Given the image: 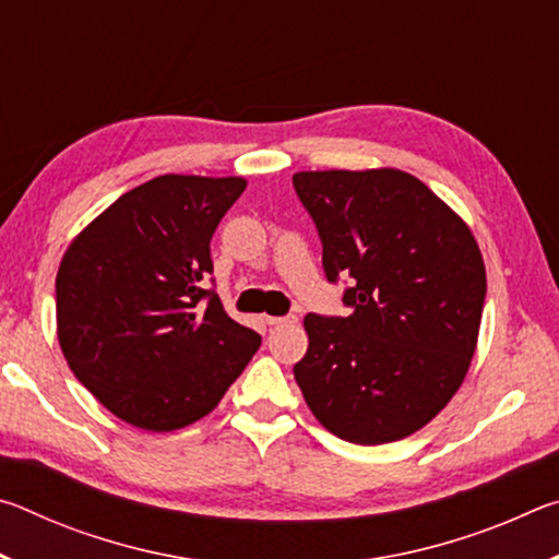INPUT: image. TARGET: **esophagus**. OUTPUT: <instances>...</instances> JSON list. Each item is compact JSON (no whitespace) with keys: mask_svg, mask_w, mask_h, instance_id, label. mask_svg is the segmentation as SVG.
<instances>
[{"mask_svg":"<svg viewBox=\"0 0 559 559\" xmlns=\"http://www.w3.org/2000/svg\"><path fill=\"white\" fill-rule=\"evenodd\" d=\"M266 323H269L271 328H278V325H296V323H298V316H296V313H288V316H281V318L269 316Z\"/></svg>","mask_w":559,"mask_h":559,"instance_id":"1","label":"esophagus"}]
</instances>
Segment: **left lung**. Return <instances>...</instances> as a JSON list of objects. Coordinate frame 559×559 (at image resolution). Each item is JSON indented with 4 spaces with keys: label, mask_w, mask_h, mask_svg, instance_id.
Returning <instances> with one entry per match:
<instances>
[{
    "label": "left lung",
    "mask_w": 559,
    "mask_h": 559,
    "mask_svg": "<svg viewBox=\"0 0 559 559\" xmlns=\"http://www.w3.org/2000/svg\"><path fill=\"white\" fill-rule=\"evenodd\" d=\"M349 316L308 313L293 367L316 419L377 447L429 424L463 382L486 302V269L466 224L402 169L293 175Z\"/></svg>",
    "instance_id": "obj_1"
}]
</instances>
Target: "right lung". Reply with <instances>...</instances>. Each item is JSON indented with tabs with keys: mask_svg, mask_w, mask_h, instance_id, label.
I'll return each instance as SVG.
<instances>
[{
	"mask_svg": "<svg viewBox=\"0 0 559 559\" xmlns=\"http://www.w3.org/2000/svg\"><path fill=\"white\" fill-rule=\"evenodd\" d=\"M241 177L163 175L75 236L56 276V323L79 382L147 431L210 414L261 345L226 316L210 241Z\"/></svg>",
	"mask_w": 559,
	"mask_h": 559,
	"instance_id": "1",
	"label": "right lung"
}]
</instances>
